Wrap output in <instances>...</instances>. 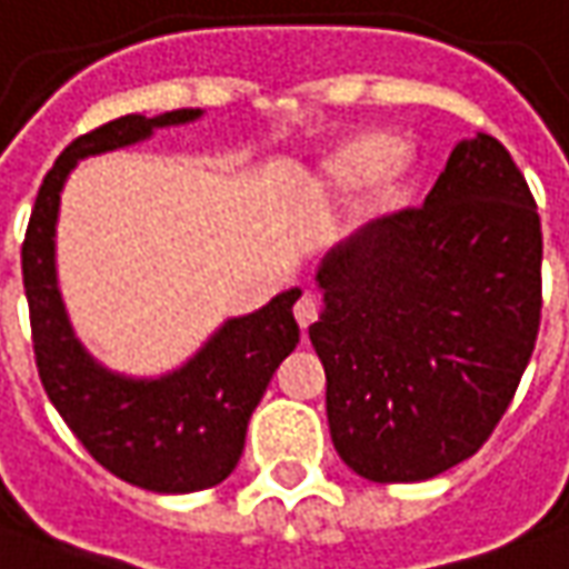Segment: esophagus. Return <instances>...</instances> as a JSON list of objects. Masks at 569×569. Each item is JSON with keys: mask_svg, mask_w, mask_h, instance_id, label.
<instances>
[{"mask_svg": "<svg viewBox=\"0 0 569 569\" xmlns=\"http://www.w3.org/2000/svg\"><path fill=\"white\" fill-rule=\"evenodd\" d=\"M293 319H297V325H300L303 331L316 322V300H312V293H303V297L293 303Z\"/></svg>", "mask_w": 569, "mask_h": 569, "instance_id": "obj_1", "label": "esophagus"}]
</instances>
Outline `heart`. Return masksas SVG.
<instances>
[{"label":"heart","mask_w":569,"mask_h":569,"mask_svg":"<svg viewBox=\"0 0 569 569\" xmlns=\"http://www.w3.org/2000/svg\"><path fill=\"white\" fill-rule=\"evenodd\" d=\"M415 170V154L402 139H390L387 132H356L325 151L319 160V186L325 191H347V217L368 219L381 213L399 194L406 179Z\"/></svg>","instance_id":"1"}]
</instances>
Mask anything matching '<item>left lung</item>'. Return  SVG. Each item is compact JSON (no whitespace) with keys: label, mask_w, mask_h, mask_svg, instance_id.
<instances>
[{"label":"left lung","mask_w":569,"mask_h":569,"mask_svg":"<svg viewBox=\"0 0 569 569\" xmlns=\"http://www.w3.org/2000/svg\"><path fill=\"white\" fill-rule=\"evenodd\" d=\"M309 340L337 456L375 483L471 458L515 397L542 312V226L487 132L461 139L418 210L331 247Z\"/></svg>","instance_id":"8db88e82"}]
</instances>
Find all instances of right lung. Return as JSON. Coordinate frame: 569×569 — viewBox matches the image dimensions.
Here are the masks:
<instances>
[{
    "mask_svg": "<svg viewBox=\"0 0 569 569\" xmlns=\"http://www.w3.org/2000/svg\"><path fill=\"white\" fill-rule=\"evenodd\" d=\"M201 117V108L127 113L73 139L39 186L21 250L39 381L101 468L151 492H198L234 471L250 415L276 368L300 343L293 322L300 288L276 293L250 316L226 319L201 350L167 375L132 378L101 366L73 331L58 288L54 234L61 191L80 160L148 142L158 129Z\"/></svg>",
    "mask_w": 569,
    "mask_h": 569,
    "instance_id": "obj_1",
    "label": "right lung"
}]
</instances>
